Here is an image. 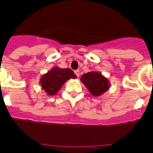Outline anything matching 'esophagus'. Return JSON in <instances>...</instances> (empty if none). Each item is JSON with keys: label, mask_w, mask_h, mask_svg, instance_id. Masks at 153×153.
Masks as SVG:
<instances>
[{"label": "esophagus", "mask_w": 153, "mask_h": 153, "mask_svg": "<svg viewBox=\"0 0 153 153\" xmlns=\"http://www.w3.org/2000/svg\"><path fill=\"white\" fill-rule=\"evenodd\" d=\"M74 73H75L76 75L77 76V77H79V70H75V71H74Z\"/></svg>", "instance_id": "1"}]
</instances>
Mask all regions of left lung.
Returning <instances> with one entry per match:
<instances>
[{
	"label": "left lung",
	"mask_w": 153,
	"mask_h": 153,
	"mask_svg": "<svg viewBox=\"0 0 153 153\" xmlns=\"http://www.w3.org/2000/svg\"><path fill=\"white\" fill-rule=\"evenodd\" d=\"M80 80L94 97L102 95L110 87V83L107 78L98 71H92L83 74Z\"/></svg>",
	"instance_id": "left-lung-1"
}]
</instances>
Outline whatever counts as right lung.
<instances>
[{
  "instance_id": "1",
  "label": "right lung",
  "mask_w": 153,
  "mask_h": 153,
  "mask_svg": "<svg viewBox=\"0 0 153 153\" xmlns=\"http://www.w3.org/2000/svg\"><path fill=\"white\" fill-rule=\"evenodd\" d=\"M76 78V75L70 69L56 67L42 76L39 83L47 96H53L59 92L66 81Z\"/></svg>"
}]
</instances>
